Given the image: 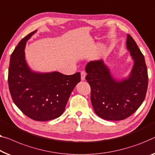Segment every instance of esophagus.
I'll return each instance as SVG.
<instances>
[{
  "instance_id": "1",
  "label": "esophagus",
  "mask_w": 155,
  "mask_h": 155,
  "mask_svg": "<svg viewBox=\"0 0 155 155\" xmlns=\"http://www.w3.org/2000/svg\"><path fill=\"white\" fill-rule=\"evenodd\" d=\"M85 76H86V74H85V71H81V81H84L85 79Z\"/></svg>"
}]
</instances>
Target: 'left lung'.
<instances>
[{
	"instance_id": "8db88e82",
	"label": "left lung",
	"mask_w": 155,
	"mask_h": 155,
	"mask_svg": "<svg viewBox=\"0 0 155 155\" xmlns=\"http://www.w3.org/2000/svg\"><path fill=\"white\" fill-rule=\"evenodd\" d=\"M126 46L134 61L127 77L119 80L102 59L89 62L85 79L91 87V103L95 114L107 120H122L132 115L145 100L148 84L145 58L131 37Z\"/></svg>"
}]
</instances>
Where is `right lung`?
I'll use <instances>...</instances> for the list:
<instances>
[{"label": "right lung", "mask_w": 155, "mask_h": 155, "mask_svg": "<svg viewBox=\"0 0 155 155\" xmlns=\"http://www.w3.org/2000/svg\"><path fill=\"white\" fill-rule=\"evenodd\" d=\"M37 32L23 38L10 57L8 72L9 89L14 103L36 121H48L63 114L68 101L81 74L64 75L58 71H34L27 64L25 47L27 41Z\"/></svg>", "instance_id": "add662e5"}]
</instances>
